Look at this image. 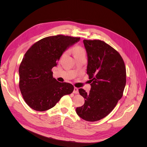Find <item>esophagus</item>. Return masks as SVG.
Instances as JSON below:
<instances>
[{"mask_svg":"<svg viewBox=\"0 0 147 147\" xmlns=\"http://www.w3.org/2000/svg\"><path fill=\"white\" fill-rule=\"evenodd\" d=\"M74 93H75V94H78V89L76 87L74 88V91H73Z\"/></svg>","mask_w":147,"mask_h":147,"instance_id":"obj_1","label":"esophagus"}]
</instances>
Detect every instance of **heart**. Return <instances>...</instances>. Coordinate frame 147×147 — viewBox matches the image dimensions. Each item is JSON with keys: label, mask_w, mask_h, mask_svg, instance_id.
I'll use <instances>...</instances> for the list:
<instances>
[{"label": "heart", "mask_w": 147, "mask_h": 147, "mask_svg": "<svg viewBox=\"0 0 147 147\" xmlns=\"http://www.w3.org/2000/svg\"><path fill=\"white\" fill-rule=\"evenodd\" d=\"M73 53L74 57L77 56H85V51L80 46H77L73 48Z\"/></svg>", "instance_id": "1"}]
</instances>
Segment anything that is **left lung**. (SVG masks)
Instances as JSON below:
<instances>
[{
	"label": "left lung",
	"mask_w": 147,
	"mask_h": 147,
	"mask_svg": "<svg viewBox=\"0 0 147 147\" xmlns=\"http://www.w3.org/2000/svg\"><path fill=\"white\" fill-rule=\"evenodd\" d=\"M83 43L91 90L87 93L79 89L85 100L76 112L82 119L92 122L107 116L121 98L126 82V67L119 53L104 42L83 40Z\"/></svg>",
	"instance_id": "obj_1"
}]
</instances>
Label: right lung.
Listing matches in <instances>:
<instances>
[{
	"label": "right lung",
	"instance_id": "right-lung-1",
	"mask_svg": "<svg viewBox=\"0 0 147 147\" xmlns=\"http://www.w3.org/2000/svg\"><path fill=\"white\" fill-rule=\"evenodd\" d=\"M80 38L57 35L38 41L25 53L20 65V89L31 109L43 112L51 109L74 87L53 77L51 69L63 53Z\"/></svg>",
	"mask_w": 147,
	"mask_h": 147
}]
</instances>
